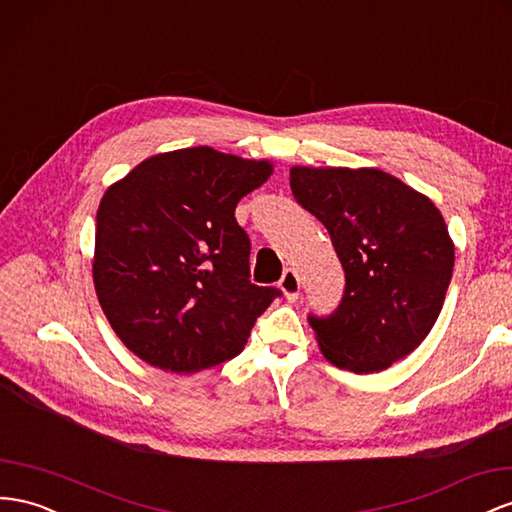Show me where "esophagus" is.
<instances>
[{"mask_svg":"<svg viewBox=\"0 0 512 512\" xmlns=\"http://www.w3.org/2000/svg\"><path fill=\"white\" fill-rule=\"evenodd\" d=\"M280 288L284 290V295H286V299H288V301H295V299L299 297V288H301L297 271H293V269H286V271H284V275L280 278Z\"/></svg>","mask_w":512,"mask_h":512,"instance_id":"1","label":"esophagus"}]
</instances>
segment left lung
Wrapping results in <instances>:
<instances>
[{
	"label": "left lung",
	"instance_id": "left-lung-1",
	"mask_svg": "<svg viewBox=\"0 0 512 512\" xmlns=\"http://www.w3.org/2000/svg\"><path fill=\"white\" fill-rule=\"evenodd\" d=\"M290 189L327 228L344 269L338 308L308 314L323 355L364 375L418 349L444 306L454 267L437 206L381 170L293 168Z\"/></svg>",
	"mask_w": 512,
	"mask_h": 512
}]
</instances>
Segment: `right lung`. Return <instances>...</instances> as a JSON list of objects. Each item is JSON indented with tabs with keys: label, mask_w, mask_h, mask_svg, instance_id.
I'll return each mask as SVG.
<instances>
[{
	"label": "right lung",
	"mask_w": 512,
	"mask_h": 512,
	"mask_svg": "<svg viewBox=\"0 0 512 512\" xmlns=\"http://www.w3.org/2000/svg\"><path fill=\"white\" fill-rule=\"evenodd\" d=\"M269 161L209 146L150 157L96 213L94 288L109 325L150 366L198 372L237 357L275 286L250 280L252 241L234 219Z\"/></svg>",
	"instance_id": "add662e5"
}]
</instances>
